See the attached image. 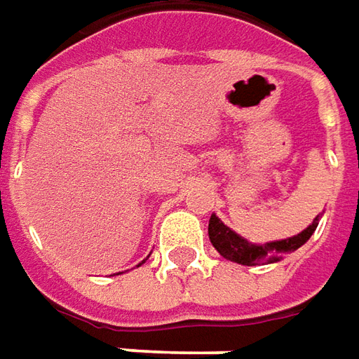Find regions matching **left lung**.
<instances>
[{
	"mask_svg": "<svg viewBox=\"0 0 359 359\" xmlns=\"http://www.w3.org/2000/svg\"><path fill=\"white\" fill-rule=\"evenodd\" d=\"M318 220H320V216H316L306 230H302L301 233H297L292 238L267 241L263 245H257V243H251L245 238L238 236L216 214H212L210 224H208V236H210L212 245L218 250L222 257H226V259H230L233 263H241V265H263V263L281 262L283 255H287V253H291V251L299 250L301 245H304L316 230Z\"/></svg>",
	"mask_w": 359,
	"mask_h": 359,
	"instance_id": "1",
	"label": "left lung"
}]
</instances>
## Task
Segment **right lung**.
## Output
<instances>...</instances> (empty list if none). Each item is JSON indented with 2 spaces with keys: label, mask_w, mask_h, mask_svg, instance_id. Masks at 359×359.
I'll use <instances>...</instances> for the list:
<instances>
[{
  "label": "right lung",
  "mask_w": 359,
  "mask_h": 359,
  "mask_svg": "<svg viewBox=\"0 0 359 359\" xmlns=\"http://www.w3.org/2000/svg\"><path fill=\"white\" fill-rule=\"evenodd\" d=\"M143 262H145V259H143ZM143 262H141V263H143ZM141 263H139V265H141Z\"/></svg>",
  "instance_id": "add662e5"
}]
</instances>
